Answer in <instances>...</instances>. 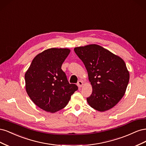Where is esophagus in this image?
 Segmentation results:
<instances>
[{"mask_svg": "<svg viewBox=\"0 0 146 146\" xmlns=\"http://www.w3.org/2000/svg\"><path fill=\"white\" fill-rule=\"evenodd\" d=\"M77 86H78V88H81L82 86H83V82L82 81V80H79L78 82H77Z\"/></svg>", "mask_w": 146, "mask_h": 146, "instance_id": "esophagus-1", "label": "esophagus"}]
</instances>
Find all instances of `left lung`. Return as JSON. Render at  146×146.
<instances>
[{"label": "left lung", "mask_w": 146, "mask_h": 146, "mask_svg": "<svg viewBox=\"0 0 146 146\" xmlns=\"http://www.w3.org/2000/svg\"><path fill=\"white\" fill-rule=\"evenodd\" d=\"M74 51L85 64L92 85L88 104L99 111L112 108L124 96L129 82L124 61L97 44L76 47Z\"/></svg>", "instance_id": "1"}]
</instances>
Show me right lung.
Returning <instances> with one entry per match:
<instances>
[{"instance_id": "right-lung-1", "label": "right lung", "mask_w": 146, "mask_h": 146, "mask_svg": "<svg viewBox=\"0 0 146 146\" xmlns=\"http://www.w3.org/2000/svg\"><path fill=\"white\" fill-rule=\"evenodd\" d=\"M69 53V48H48L35 57L25 72L26 91L33 103L46 111L55 113L64 108L78 90L61 69Z\"/></svg>"}]
</instances>
